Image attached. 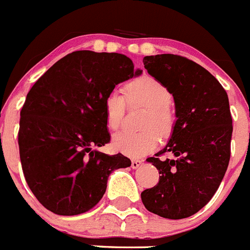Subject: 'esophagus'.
<instances>
[{"label": "esophagus", "instance_id": "1", "mask_svg": "<svg viewBox=\"0 0 250 250\" xmlns=\"http://www.w3.org/2000/svg\"><path fill=\"white\" fill-rule=\"evenodd\" d=\"M141 164H142V160L133 159L132 162H131V167H132V169H137V167H141Z\"/></svg>", "mask_w": 250, "mask_h": 250}]
</instances>
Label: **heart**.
Returning a JSON list of instances; mask_svg holds the SVG:
<instances>
[{
	"mask_svg": "<svg viewBox=\"0 0 250 250\" xmlns=\"http://www.w3.org/2000/svg\"><path fill=\"white\" fill-rule=\"evenodd\" d=\"M126 97L130 103H142L148 107L143 123V127L147 130L141 132L120 131L113 137V147L127 157H145L158 147L159 133L167 136L172 131L175 123L174 112L170 107L172 93L162 81L146 75L127 83ZM126 97L118 88H113L105 96V122L110 130H117L124 120Z\"/></svg>",
	"mask_w": 250,
	"mask_h": 250,
	"instance_id": "obj_1",
	"label": "heart"
}]
</instances>
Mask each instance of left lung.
I'll list each match as a JSON object with an SVG mask.
<instances>
[{"label": "left lung", "mask_w": 250, "mask_h": 250, "mask_svg": "<svg viewBox=\"0 0 250 250\" xmlns=\"http://www.w3.org/2000/svg\"><path fill=\"white\" fill-rule=\"evenodd\" d=\"M143 64L171 91L177 120L167 147L147 159L160 176L141 198L153 214L185 219L208 204L229 167L233 130L229 97L207 69L186 57L147 56ZM167 152L172 158H160Z\"/></svg>", "instance_id": "left-lung-1"}]
</instances>
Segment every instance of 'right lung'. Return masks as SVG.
I'll return each instance as SVG.
<instances>
[{"label":"right lung","instance_id":"add662e5","mask_svg":"<svg viewBox=\"0 0 250 250\" xmlns=\"http://www.w3.org/2000/svg\"><path fill=\"white\" fill-rule=\"evenodd\" d=\"M141 73L124 54L75 51L30 88L21 112L19 154L29 188L49 211H88L102 199L110 172L131 165L122 153L92 148L110 141L105 96Z\"/></svg>","mask_w":250,"mask_h":250}]
</instances>
